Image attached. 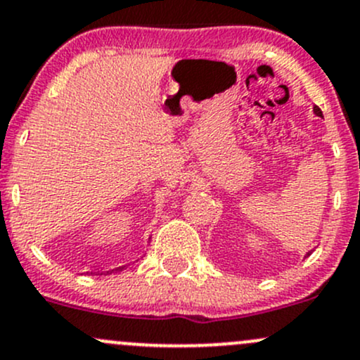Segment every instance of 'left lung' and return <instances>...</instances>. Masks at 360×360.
<instances>
[{
  "label": "left lung",
  "instance_id": "8db88e82",
  "mask_svg": "<svg viewBox=\"0 0 360 360\" xmlns=\"http://www.w3.org/2000/svg\"><path fill=\"white\" fill-rule=\"evenodd\" d=\"M314 112H316V115H319V117H323V112H321V108L319 107H314ZM310 255V252L307 253V257Z\"/></svg>",
  "mask_w": 360,
  "mask_h": 360
}]
</instances>
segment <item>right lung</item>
Instances as JSON below:
<instances>
[{
  "mask_svg": "<svg viewBox=\"0 0 360 360\" xmlns=\"http://www.w3.org/2000/svg\"><path fill=\"white\" fill-rule=\"evenodd\" d=\"M124 269H126V266H120V267H115V269L107 271V272H98V274H110V272H120V271H124ZM91 274H93V272H91Z\"/></svg>",
  "mask_w": 360,
  "mask_h": 360,
  "instance_id": "obj_1",
  "label": "right lung"
}]
</instances>
